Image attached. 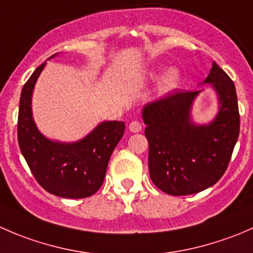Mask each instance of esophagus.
<instances>
[{"instance_id":"1","label":"esophagus","mask_w":253,"mask_h":253,"mask_svg":"<svg viewBox=\"0 0 253 253\" xmlns=\"http://www.w3.org/2000/svg\"><path fill=\"white\" fill-rule=\"evenodd\" d=\"M129 131L133 132V133H138L142 131V125L138 121H132L128 126Z\"/></svg>"}]
</instances>
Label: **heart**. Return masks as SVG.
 Returning <instances> with one entry per match:
<instances>
[{
    "instance_id": "b5f03b06",
    "label": "heart",
    "mask_w": 253,
    "mask_h": 253,
    "mask_svg": "<svg viewBox=\"0 0 253 253\" xmlns=\"http://www.w3.org/2000/svg\"><path fill=\"white\" fill-rule=\"evenodd\" d=\"M155 76H158V73H153V77H155ZM180 79H181L180 71L175 67L169 68V70H167L164 73H163L162 78H160L159 89L162 91H164V93L172 90V89H175L176 86H177Z\"/></svg>"
}]
</instances>
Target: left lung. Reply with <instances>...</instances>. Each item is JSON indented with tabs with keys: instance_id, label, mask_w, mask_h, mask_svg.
<instances>
[{
	"instance_id": "obj_1",
	"label": "left lung",
	"mask_w": 253,
	"mask_h": 253,
	"mask_svg": "<svg viewBox=\"0 0 253 253\" xmlns=\"http://www.w3.org/2000/svg\"><path fill=\"white\" fill-rule=\"evenodd\" d=\"M203 84H209L218 100V111L208 124L192 119L193 104L202 89L174 91L142 109L150 178L168 195H192L218 182L237 142L240 115L234 82L213 62L198 85Z\"/></svg>"
}]
</instances>
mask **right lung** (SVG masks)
Here are the masks:
<instances>
[{
    "instance_id": "right-lung-1",
    "label": "right lung",
    "mask_w": 253,
    "mask_h": 253,
    "mask_svg": "<svg viewBox=\"0 0 253 253\" xmlns=\"http://www.w3.org/2000/svg\"><path fill=\"white\" fill-rule=\"evenodd\" d=\"M45 66L46 62L34 71L20 94V152L39 185L51 195L63 198L89 197L103 185L112 152L124 136L125 124L103 121L76 142L53 141L45 137L37 127L32 110L33 91Z\"/></svg>"
}]
</instances>
